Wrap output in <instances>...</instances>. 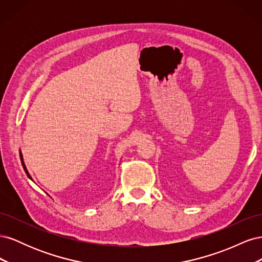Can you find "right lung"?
Instances as JSON below:
<instances>
[{
    "label": "right lung",
    "mask_w": 262,
    "mask_h": 262,
    "mask_svg": "<svg viewBox=\"0 0 262 262\" xmlns=\"http://www.w3.org/2000/svg\"><path fill=\"white\" fill-rule=\"evenodd\" d=\"M19 155H20V161H21V164H23V168H24V170H25V172L27 173V176L29 177V179L33 180V178H31V176H30V173L28 172V170H27V168H26V165H25V163H24V158H23V154H21L20 150H19ZM33 181H34V180H33Z\"/></svg>",
    "instance_id": "1"
}]
</instances>
